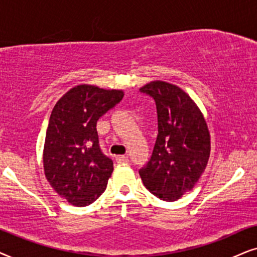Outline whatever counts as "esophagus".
Returning a JSON list of instances; mask_svg holds the SVG:
<instances>
[{
    "instance_id": "esophagus-1",
    "label": "esophagus",
    "mask_w": 257,
    "mask_h": 257,
    "mask_svg": "<svg viewBox=\"0 0 257 257\" xmlns=\"http://www.w3.org/2000/svg\"><path fill=\"white\" fill-rule=\"evenodd\" d=\"M116 162H117V163H126V162H129V157L124 156V155H119V156L116 157Z\"/></svg>"
}]
</instances>
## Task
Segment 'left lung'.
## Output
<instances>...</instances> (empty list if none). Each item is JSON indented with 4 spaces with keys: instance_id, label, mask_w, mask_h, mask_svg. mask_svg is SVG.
Returning a JSON list of instances; mask_svg holds the SVG:
<instances>
[{
    "instance_id": "8db88e82",
    "label": "left lung",
    "mask_w": 257,
    "mask_h": 257,
    "mask_svg": "<svg viewBox=\"0 0 257 257\" xmlns=\"http://www.w3.org/2000/svg\"><path fill=\"white\" fill-rule=\"evenodd\" d=\"M154 98L157 134L152 157L139 170L147 189L163 201L179 200L206 169L210 134L202 112L175 84L153 81L140 89Z\"/></svg>"
}]
</instances>
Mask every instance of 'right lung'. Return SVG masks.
Returning a JSON list of instances; mask_svg holds the SVG:
<instances>
[{
	"label": "right lung",
	"mask_w": 257,
	"mask_h": 257,
	"mask_svg": "<svg viewBox=\"0 0 257 257\" xmlns=\"http://www.w3.org/2000/svg\"><path fill=\"white\" fill-rule=\"evenodd\" d=\"M122 90L80 84L51 111L43 149L44 175L60 196L76 207L96 201L114 170L101 152L97 119L123 98Z\"/></svg>",
	"instance_id": "add662e5"
}]
</instances>
